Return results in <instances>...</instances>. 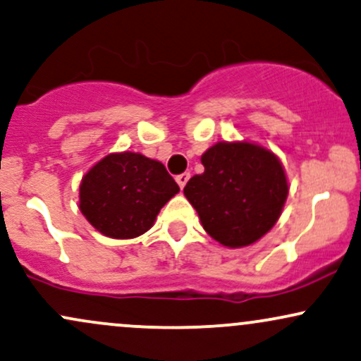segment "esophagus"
Masks as SVG:
<instances>
[{
    "mask_svg": "<svg viewBox=\"0 0 361 361\" xmlns=\"http://www.w3.org/2000/svg\"><path fill=\"white\" fill-rule=\"evenodd\" d=\"M190 180V173H181V175L176 176V183L180 185V188H185L186 181Z\"/></svg>",
    "mask_w": 361,
    "mask_h": 361,
    "instance_id": "1",
    "label": "esophagus"
}]
</instances>
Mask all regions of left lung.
<instances>
[{"mask_svg":"<svg viewBox=\"0 0 361 361\" xmlns=\"http://www.w3.org/2000/svg\"><path fill=\"white\" fill-rule=\"evenodd\" d=\"M200 161L205 171L183 193L207 234L226 247H246L270 233L288 197L279 156L256 142L222 140Z\"/></svg>","mask_w":361,"mask_h":361,"instance_id":"1","label":"left lung"}]
</instances>
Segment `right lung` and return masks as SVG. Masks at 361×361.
<instances>
[{
	"instance_id": "obj_1",
	"label": "right lung",
	"mask_w": 361,
	"mask_h": 361,
	"mask_svg": "<svg viewBox=\"0 0 361 361\" xmlns=\"http://www.w3.org/2000/svg\"><path fill=\"white\" fill-rule=\"evenodd\" d=\"M180 192L163 163L140 152H111L80 185V210L98 233L132 239L147 233L159 210Z\"/></svg>"
}]
</instances>
